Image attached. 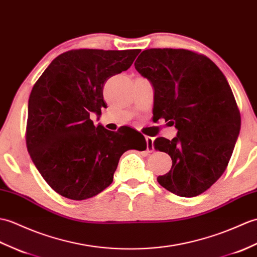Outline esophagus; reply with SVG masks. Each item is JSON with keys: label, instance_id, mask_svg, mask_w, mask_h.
Instances as JSON below:
<instances>
[{"label": "esophagus", "instance_id": "34e87169", "mask_svg": "<svg viewBox=\"0 0 257 257\" xmlns=\"http://www.w3.org/2000/svg\"><path fill=\"white\" fill-rule=\"evenodd\" d=\"M146 141H147V151L148 152H152L153 151V138L152 137H146Z\"/></svg>", "mask_w": 257, "mask_h": 257}]
</instances>
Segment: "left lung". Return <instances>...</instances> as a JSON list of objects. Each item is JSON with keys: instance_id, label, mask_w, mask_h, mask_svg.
<instances>
[{"instance_id": "obj_1", "label": "left lung", "mask_w": 257, "mask_h": 257, "mask_svg": "<svg viewBox=\"0 0 257 257\" xmlns=\"http://www.w3.org/2000/svg\"><path fill=\"white\" fill-rule=\"evenodd\" d=\"M135 68L153 86V115L177 129L172 140L153 142L172 159L159 184L182 197L206 192L228 166L241 128L225 76L207 57L170 48L142 51Z\"/></svg>"}]
</instances>
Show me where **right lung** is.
Wrapping results in <instances>:
<instances>
[{"mask_svg": "<svg viewBox=\"0 0 257 257\" xmlns=\"http://www.w3.org/2000/svg\"><path fill=\"white\" fill-rule=\"evenodd\" d=\"M140 49L70 50L58 56L34 85L28 100L26 145L48 185L65 198L83 200L99 194L114 178L119 159L137 138L130 127L117 133L94 126L91 114L106 107L103 87L110 76L128 70Z\"/></svg>", "mask_w": 257, "mask_h": 257, "instance_id": "right-lung-1", "label": "right lung"}]
</instances>
